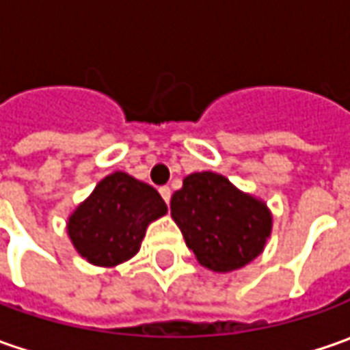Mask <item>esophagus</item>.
Masks as SVG:
<instances>
[{"mask_svg":"<svg viewBox=\"0 0 350 350\" xmlns=\"http://www.w3.org/2000/svg\"><path fill=\"white\" fill-rule=\"evenodd\" d=\"M159 191H161V196H163L164 201L168 203V201H170V196H172V191H170V187H168V186H163V187H161V189H159Z\"/></svg>","mask_w":350,"mask_h":350,"instance_id":"34e87169","label":"esophagus"}]
</instances>
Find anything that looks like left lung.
Instances as JSON below:
<instances>
[{
    "instance_id": "left-lung-1",
    "label": "left lung",
    "mask_w": 350,
    "mask_h": 350,
    "mask_svg": "<svg viewBox=\"0 0 350 350\" xmlns=\"http://www.w3.org/2000/svg\"><path fill=\"white\" fill-rule=\"evenodd\" d=\"M170 213L199 263L219 273L258 258L271 232L265 203L215 172L184 178L182 189L170 199Z\"/></svg>"
}]
</instances>
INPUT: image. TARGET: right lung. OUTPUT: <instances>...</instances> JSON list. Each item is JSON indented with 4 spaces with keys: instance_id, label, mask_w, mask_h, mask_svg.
Listing matches in <instances>:
<instances>
[{
    "instance_id": "1",
    "label": "right lung",
    "mask_w": 350,
    "mask_h": 350,
    "mask_svg": "<svg viewBox=\"0 0 350 350\" xmlns=\"http://www.w3.org/2000/svg\"><path fill=\"white\" fill-rule=\"evenodd\" d=\"M166 211L154 187L126 172H114L69 217L67 232L83 258L112 267L137 254L149 223Z\"/></svg>"
}]
</instances>
